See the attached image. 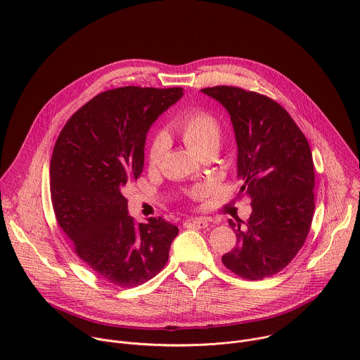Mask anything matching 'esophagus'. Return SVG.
Masks as SVG:
<instances>
[{
  "label": "esophagus",
  "mask_w": 360,
  "mask_h": 360,
  "mask_svg": "<svg viewBox=\"0 0 360 360\" xmlns=\"http://www.w3.org/2000/svg\"><path fill=\"white\" fill-rule=\"evenodd\" d=\"M208 219L205 218H191V219H186L184 222V226L185 228H196V229H203L208 226Z\"/></svg>",
  "instance_id": "esophagus-1"
}]
</instances>
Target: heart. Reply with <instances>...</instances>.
<instances>
[{
    "label": "heart",
    "mask_w": 360,
    "mask_h": 360,
    "mask_svg": "<svg viewBox=\"0 0 360 360\" xmlns=\"http://www.w3.org/2000/svg\"><path fill=\"white\" fill-rule=\"evenodd\" d=\"M175 129L179 132L182 141L199 157L205 152H217L224 135L219 120L203 110H189L182 112L175 121ZM167 145L168 139L164 134H158L152 139L148 152V160L152 167L161 162ZM202 192L203 188L195 189L196 195H200Z\"/></svg>",
    "instance_id": "1"
}]
</instances>
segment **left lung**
<instances>
[{
	"instance_id": "1",
	"label": "left lung",
	"mask_w": 360,
	"mask_h": 360,
	"mask_svg": "<svg viewBox=\"0 0 360 360\" xmlns=\"http://www.w3.org/2000/svg\"><path fill=\"white\" fill-rule=\"evenodd\" d=\"M200 91L231 115L239 195L248 196L252 207L245 226L229 219L236 246L222 262L240 278L261 281L286 268L309 233L315 211L311 146L276 101L238 86Z\"/></svg>"
}]
</instances>
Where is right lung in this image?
<instances>
[{
    "instance_id": "1",
    "label": "right lung",
    "mask_w": 360,
    "mask_h": 360,
    "mask_svg": "<svg viewBox=\"0 0 360 360\" xmlns=\"http://www.w3.org/2000/svg\"><path fill=\"white\" fill-rule=\"evenodd\" d=\"M182 88L122 86L98 94L65 124L51 158V200L81 261L122 288L152 279L168 262L178 226L136 224L124 189L143 169L146 134Z\"/></svg>"
}]
</instances>
